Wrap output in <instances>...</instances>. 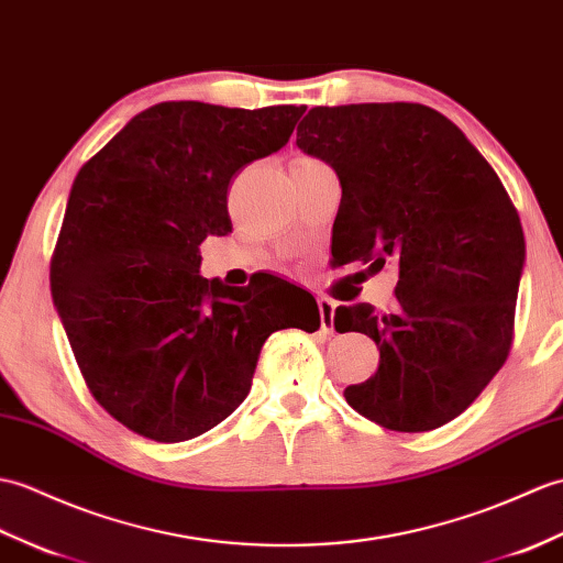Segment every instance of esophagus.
I'll return each instance as SVG.
<instances>
[{
  "label": "esophagus",
  "instance_id": "34e87169",
  "mask_svg": "<svg viewBox=\"0 0 563 563\" xmlns=\"http://www.w3.org/2000/svg\"><path fill=\"white\" fill-rule=\"evenodd\" d=\"M319 317H321V331L333 333V319H335V305L329 297L319 299Z\"/></svg>",
  "mask_w": 563,
  "mask_h": 563
}]
</instances>
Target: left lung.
Returning <instances> with one entry per match:
<instances>
[{
  "instance_id": "1",
  "label": "left lung",
  "mask_w": 563,
  "mask_h": 563,
  "mask_svg": "<svg viewBox=\"0 0 563 563\" xmlns=\"http://www.w3.org/2000/svg\"><path fill=\"white\" fill-rule=\"evenodd\" d=\"M297 146L341 179L338 258L398 268L390 309H335V331L378 347L376 374L345 388L350 408L390 431L455 420L511 350L526 261L511 196L461 129L420 102L311 108Z\"/></svg>"
}]
</instances>
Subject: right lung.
Wrapping results in <instances>:
<instances>
[{
	"mask_svg": "<svg viewBox=\"0 0 563 563\" xmlns=\"http://www.w3.org/2000/svg\"><path fill=\"white\" fill-rule=\"evenodd\" d=\"M302 112L158 102L78 169L52 299L90 394L136 434L187 441L238 410L280 307L319 329L317 299L278 276H199V244L232 232L230 179L280 151Z\"/></svg>",
	"mask_w": 563,
	"mask_h": 563,
	"instance_id": "add662e5",
	"label": "right lung"
}]
</instances>
